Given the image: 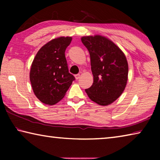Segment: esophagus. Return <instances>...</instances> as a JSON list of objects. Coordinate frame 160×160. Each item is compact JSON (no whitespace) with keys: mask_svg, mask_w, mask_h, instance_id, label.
I'll return each mask as SVG.
<instances>
[{"mask_svg":"<svg viewBox=\"0 0 160 160\" xmlns=\"http://www.w3.org/2000/svg\"><path fill=\"white\" fill-rule=\"evenodd\" d=\"M80 74H76V75H75V79H76V80H78V79H79V78H80Z\"/></svg>","mask_w":160,"mask_h":160,"instance_id":"1","label":"esophagus"}]
</instances>
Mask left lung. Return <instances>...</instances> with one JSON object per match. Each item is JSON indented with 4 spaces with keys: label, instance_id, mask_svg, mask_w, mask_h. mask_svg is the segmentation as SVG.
<instances>
[{
    "label": "left lung",
    "instance_id": "obj_1",
    "mask_svg": "<svg viewBox=\"0 0 160 160\" xmlns=\"http://www.w3.org/2000/svg\"><path fill=\"white\" fill-rule=\"evenodd\" d=\"M81 41L90 56L94 82L85 89L91 100L107 106L123 93L128 80V66L120 48L106 37H82Z\"/></svg>",
    "mask_w": 160,
    "mask_h": 160
}]
</instances>
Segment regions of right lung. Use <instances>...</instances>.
<instances>
[{"mask_svg": "<svg viewBox=\"0 0 160 160\" xmlns=\"http://www.w3.org/2000/svg\"><path fill=\"white\" fill-rule=\"evenodd\" d=\"M71 37L52 39L40 48L32 62L29 78L36 97L45 104L60 101L75 77L68 71L65 51Z\"/></svg>", "mask_w": 160, "mask_h": 160, "instance_id": "add662e5", "label": "right lung"}]
</instances>
